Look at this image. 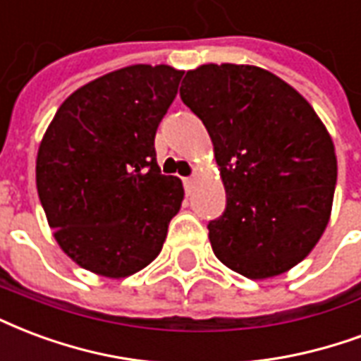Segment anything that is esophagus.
Returning <instances> with one entry per match:
<instances>
[{
    "instance_id": "obj_1",
    "label": "esophagus",
    "mask_w": 361,
    "mask_h": 361,
    "mask_svg": "<svg viewBox=\"0 0 361 361\" xmlns=\"http://www.w3.org/2000/svg\"><path fill=\"white\" fill-rule=\"evenodd\" d=\"M183 185H185V189H191V185H193V178H183Z\"/></svg>"
}]
</instances>
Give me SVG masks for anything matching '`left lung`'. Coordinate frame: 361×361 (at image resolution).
I'll return each instance as SVG.
<instances>
[{"label":"left lung","mask_w":361,"mask_h":361,"mask_svg":"<svg viewBox=\"0 0 361 361\" xmlns=\"http://www.w3.org/2000/svg\"><path fill=\"white\" fill-rule=\"evenodd\" d=\"M180 97L210 133L228 204L208 224L216 258L248 279L302 262L329 224L337 157L308 101L250 65L188 71Z\"/></svg>","instance_id":"obj_1"}]
</instances>
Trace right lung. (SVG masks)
Wrapping results in <instances>:
<instances>
[{"label":"right lung","mask_w":361,"mask_h":361,"mask_svg":"<svg viewBox=\"0 0 361 361\" xmlns=\"http://www.w3.org/2000/svg\"><path fill=\"white\" fill-rule=\"evenodd\" d=\"M183 71L132 65L68 95L39 143L36 185L59 247L82 268L120 279L162 250L183 201L160 173L154 133Z\"/></svg>","instance_id":"obj_1"}]
</instances>
